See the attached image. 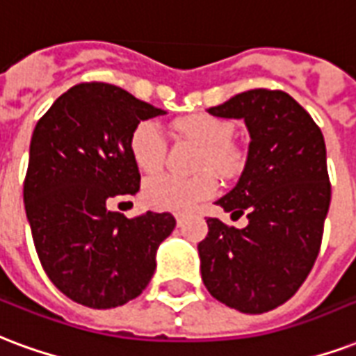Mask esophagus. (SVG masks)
I'll return each instance as SVG.
<instances>
[{
	"label": "esophagus",
	"instance_id": "esophagus-1",
	"mask_svg": "<svg viewBox=\"0 0 356 356\" xmlns=\"http://www.w3.org/2000/svg\"><path fill=\"white\" fill-rule=\"evenodd\" d=\"M175 220H177L179 226H183V222H185V217H183V215H175Z\"/></svg>",
	"mask_w": 356,
	"mask_h": 356
}]
</instances>
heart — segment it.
Instances as JSON below:
<instances>
[{"mask_svg": "<svg viewBox=\"0 0 356 356\" xmlns=\"http://www.w3.org/2000/svg\"><path fill=\"white\" fill-rule=\"evenodd\" d=\"M175 128L186 138L194 139L204 152L200 154V170H215L222 175H234L243 165V154L230 143L234 126L225 118L213 115H191L179 118ZM130 154L141 171L152 173L164 164L165 139L160 126L152 120H141L130 136ZM218 183L211 171L194 177H179L171 173H158L145 181L143 198L160 211H192L200 202L211 198Z\"/></svg>", "mask_w": 356, "mask_h": 356, "instance_id": "heart-1", "label": "heart"}]
</instances>
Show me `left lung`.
<instances>
[{"mask_svg":"<svg viewBox=\"0 0 356 356\" xmlns=\"http://www.w3.org/2000/svg\"><path fill=\"white\" fill-rule=\"evenodd\" d=\"M241 118L251 143L241 177L215 204L247 213L245 228L207 218L200 270L213 298L241 313H266L294 296L317 260L330 205L325 138L286 92H241L207 109Z\"/></svg>","mask_w":356,"mask_h":356,"instance_id":"obj_1","label":"left lung"}]
</instances>
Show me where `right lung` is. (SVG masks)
<instances>
[{
	"mask_svg": "<svg viewBox=\"0 0 356 356\" xmlns=\"http://www.w3.org/2000/svg\"><path fill=\"white\" fill-rule=\"evenodd\" d=\"M165 115L107 83H83L39 118L30 143L24 207L41 266L58 291L92 309L139 296L156 251L175 228L171 213L128 218L113 198L139 191L130 154L134 128Z\"/></svg>",
	"mask_w": 356,
	"mask_h": 356,
	"instance_id": "1",
	"label": "right lung"
}]
</instances>
